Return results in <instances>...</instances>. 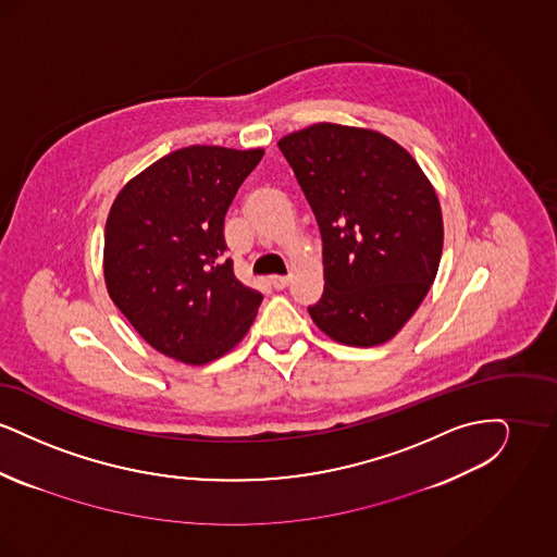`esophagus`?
<instances>
[{
	"mask_svg": "<svg viewBox=\"0 0 557 557\" xmlns=\"http://www.w3.org/2000/svg\"><path fill=\"white\" fill-rule=\"evenodd\" d=\"M288 284H290V277H286V275H273L271 277V286L275 290H284V288H288Z\"/></svg>",
	"mask_w": 557,
	"mask_h": 557,
	"instance_id": "obj_1",
	"label": "esophagus"
}]
</instances>
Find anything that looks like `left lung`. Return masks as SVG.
<instances>
[{
  "instance_id": "1",
  "label": "left lung",
  "mask_w": 557,
  "mask_h": 557,
  "mask_svg": "<svg viewBox=\"0 0 557 557\" xmlns=\"http://www.w3.org/2000/svg\"><path fill=\"white\" fill-rule=\"evenodd\" d=\"M323 242L309 313L336 343L382 345L416 313L443 252V214L420 164L370 129L319 123L277 141Z\"/></svg>"
}]
</instances>
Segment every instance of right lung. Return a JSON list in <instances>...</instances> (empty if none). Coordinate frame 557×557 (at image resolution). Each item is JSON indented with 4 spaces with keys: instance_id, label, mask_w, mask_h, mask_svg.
Listing matches in <instances>:
<instances>
[{
    "instance_id": "obj_1",
    "label": "right lung",
    "mask_w": 557,
    "mask_h": 557,
    "mask_svg": "<svg viewBox=\"0 0 557 557\" xmlns=\"http://www.w3.org/2000/svg\"><path fill=\"white\" fill-rule=\"evenodd\" d=\"M263 150L189 146L150 164L116 196L107 221L112 302L159 352L205 366L252 325L261 292L225 259V214Z\"/></svg>"
}]
</instances>
